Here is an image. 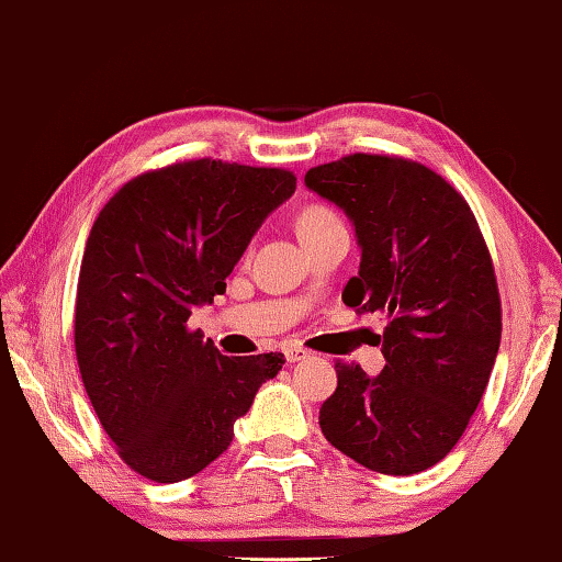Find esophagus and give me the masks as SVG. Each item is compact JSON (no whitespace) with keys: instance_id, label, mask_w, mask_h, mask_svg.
<instances>
[{"instance_id":"obj_1","label":"esophagus","mask_w":562,"mask_h":562,"mask_svg":"<svg viewBox=\"0 0 562 562\" xmlns=\"http://www.w3.org/2000/svg\"><path fill=\"white\" fill-rule=\"evenodd\" d=\"M310 353L305 348H297V346H290V348H284V358H288V363H297V361H303V358H307Z\"/></svg>"}]
</instances>
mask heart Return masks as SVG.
Segmentation results:
<instances>
[{"mask_svg": "<svg viewBox=\"0 0 562 562\" xmlns=\"http://www.w3.org/2000/svg\"><path fill=\"white\" fill-rule=\"evenodd\" d=\"M330 222H338V214H335L333 209L323 206V204H310L297 216V229H300V234H303L310 229L325 227V224H330Z\"/></svg>", "mask_w": 562, "mask_h": 562, "instance_id": "b5f03b06", "label": "heart"}]
</instances>
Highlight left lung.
<instances>
[{
    "label": "left lung",
    "instance_id": "8db88e82",
    "mask_svg": "<svg viewBox=\"0 0 562 562\" xmlns=\"http://www.w3.org/2000/svg\"><path fill=\"white\" fill-rule=\"evenodd\" d=\"M307 189L356 224L361 270L342 303L386 313L383 371L335 363L321 406L335 449L381 474L441 462L480 406L502 338V303L487 241L467 199L424 164L350 154L305 173Z\"/></svg>",
    "mask_w": 562,
    "mask_h": 562
}]
</instances>
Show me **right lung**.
<instances>
[{"label":"right lung","mask_w":562,"mask_h":562,"mask_svg":"<svg viewBox=\"0 0 562 562\" xmlns=\"http://www.w3.org/2000/svg\"><path fill=\"white\" fill-rule=\"evenodd\" d=\"M295 187L288 169L191 158L138 173L100 209L80 265L75 356L115 451L146 480L181 482L212 464L282 368V353L222 356L189 315L227 290Z\"/></svg>","instance_id":"obj_1"}]
</instances>
